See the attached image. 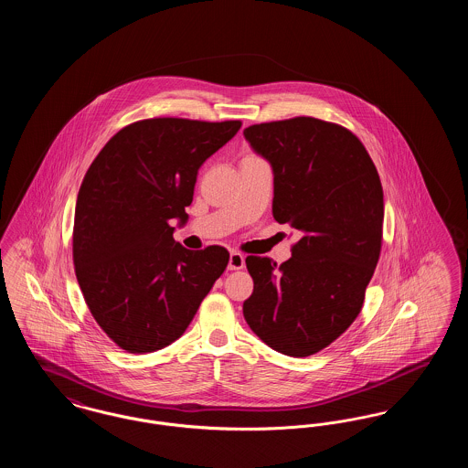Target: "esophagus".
Instances as JSON below:
<instances>
[{
    "instance_id": "esophagus-1",
    "label": "esophagus",
    "mask_w": 468,
    "mask_h": 468,
    "mask_svg": "<svg viewBox=\"0 0 468 468\" xmlns=\"http://www.w3.org/2000/svg\"><path fill=\"white\" fill-rule=\"evenodd\" d=\"M245 267V258L244 254H240V252H231L229 254V263H228V268L229 270H242Z\"/></svg>"
}]
</instances>
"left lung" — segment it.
Returning <instances> with one entry per match:
<instances>
[{"label": "left lung", "instance_id": "8db88e82", "mask_svg": "<svg viewBox=\"0 0 468 468\" xmlns=\"http://www.w3.org/2000/svg\"><path fill=\"white\" fill-rule=\"evenodd\" d=\"M244 136L271 165L275 221L300 233L281 267L245 258L254 281L245 321L277 353L311 356L353 324L378 267V168L356 134L315 117L252 124Z\"/></svg>", "mask_w": 468, "mask_h": 468}]
</instances>
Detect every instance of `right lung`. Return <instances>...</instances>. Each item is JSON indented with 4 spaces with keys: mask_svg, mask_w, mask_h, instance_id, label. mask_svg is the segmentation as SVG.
Listing matches in <instances>:
<instances>
[{
    "mask_svg": "<svg viewBox=\"0 0 468 468\" xmlns=\"http://www.w3.org/2000/svg\"><path fill=\"white\" fill-rule=\"evenodd\" d=\"M240 126L144 119L90 163L75 207L73 265L92 317L121 349L144 355L176 342L228 267L221 245L176 242L172 221H187L201 165Z\"/></svg>",
    "mask_w": 468,
    "mask_h": 468,
    "instance_id": "1",
    "label": "right lung"
}]
</instances>
